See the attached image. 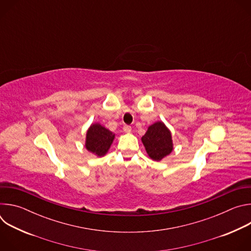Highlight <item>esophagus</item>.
Returning a JSON list of instances; mask_svg holds the SVG:
<instances>
[{"label": "esophagus", "instance_id": "1", "mask_svg": "<svg viewBox=\"0 0 251 251\" xmlns=\"http://www.w3.org/2000/svg\"><path fill=\"white\" fill-rule=\"evenodd\" d=\"M123 130H124V132L129 133V132H131L132 128H131V126H129V125H125V126L123 127Z\"/></svg>", "mask_w": 251, "mask_h": 251}]
</instances>
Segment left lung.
Wrapping results in <instances>:
<instances>
[{
	"instance_id": "1",
	"label": "left lung",
	"mask_w": 251,
	"mask_h": 251,
	"mask_svg": "<svg viewBox=\"0 0 251 251\" xmlns=\"http://www.w3.org/2000/svg\"><path fill=\"white\" fill-rule=\"evenodd\" d=\"M142 142L149 157L154 161H161L173 151L171 132L163 122L151 125L142 137Z\"/></svg>"
}]
</instances>
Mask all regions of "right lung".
Returning <instances> with one entry per match:
<instances>
[{"label": "right lung", "mask_w": 251, "mask_h": 251, "mask_svg": "<svg viewBox=\"0 0 251 251\" xmlns=\"http://www.w3.org/2000/svg\"><path fill=\"white\" fill-rule=\"evenodd\" d=\"M114 137L115 135L108 129L97 123L93 124L86 133L85 147L89 152L99 157L104 156L109 150Z\"/></svg>", "instance_id": "1"}]
</instances>
